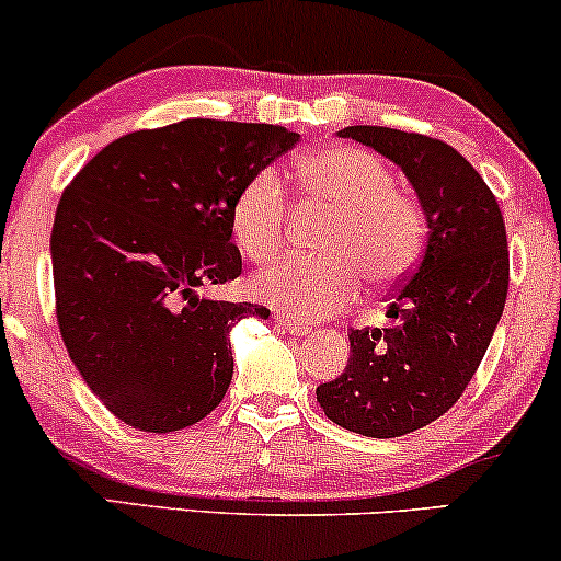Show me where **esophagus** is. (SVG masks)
I'll return each mask as SVG.
<instances>
[{
    "label": "esophagus",
    "mask_w": 561,
    "mask_h": 561,
    "mask_svg": "<svg viewBox=\"0 0 561 561\" xmlns=\"http://www.w3.org/2000/svg\"><path fill=\"white\" fill-rule=\"evenodd\" d=\"M275 322H278V328L286 330L288 335H309V333H312V330H309V324H304L299 320H288V317H283V314L275 317Z\"/></svg>",
    "instance_id": "esophagus-1"
}]
</instances>
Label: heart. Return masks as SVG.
<instances>
[{"instance_id":"heart-1","label":"heart","mask_w":561,"mask_h":561,"mask_svg":"<svg viewBox=\"0 0 561 561\" xmlns=\"http://www.w3.org/2000/svg\"><path fill=\"white\" fill-rule=\"evenodd\" d=\"M301 192L337 210L324 231L322 260H283L262 270L252 291L296 320H324L351 307L362 278L375 288L398 286L424 254L428 216L421 199L396 186L382 158L362 148L333 145L299 158ZM241 252L270 262L286 247L288 195L273 169L249 176L231 207Z\"/></svg>"}]
</instances>
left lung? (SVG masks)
Instances as JSON below:
<instances>
[{
  "label": "left lung",
  "mask_w": 561,
  "mask_h": 561,
  "mask_svg": "<svg viewBox=\"0 0 561 561\" xmlns=\"http://www.w3.org/2000/svg\"><path fill=\"white\" fill-rule=\"evenodd\" d=\"M337 135L405 171L426 207L428 241L392 291V324L351 330L348 366L317 387V403L348 432L403 437L437 421L471 385L507 299V231L494 192L453 145L390 127Z\"/></svg>",
  "instance_id": "left-lung-1"
}]
</instances>
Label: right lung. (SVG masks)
Returning a JSON list of instances; mask_svg holds the SVG:
<instances>
[{
	"instance_id": "obj_1",
	"label": "right lung",
	"mask_w": 561,
	"mask_h": 561,
	"mask_svg": "<svg viewBox=\"0 0 561 561\" xmlns=\"http://www.w3.org/2000/svg\"><path fill=\"white\" fill-rule=\"evenodd\" d=\"M296 142L275 124L184 119L119 137L67 184L51 228L59 333L124 424L179 432L224 400L228 333L270 309L203 291L241 275L233 199Z\"/></svg>"
}]
</instances>
